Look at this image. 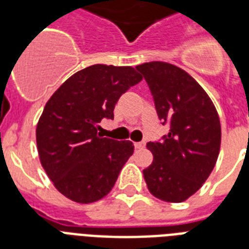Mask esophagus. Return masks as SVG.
<instances>
[{
  "label": "esophagus",
  "mask_w": 249,
  "mask_h": 249,
  "mask_svg": "<svg viewBox=\"0 0 249 249\" xmlns=\"http://www.w3.org/2000/svg\"><path fill=\"white\" fill-rule=\"evenodd\" d=\"M134 146H136V148L142 150V148H144V146H146V142H144V141H142V142H137V143H134Z\"/></svg>",
  "instance_id": "1"
}]
</instances>
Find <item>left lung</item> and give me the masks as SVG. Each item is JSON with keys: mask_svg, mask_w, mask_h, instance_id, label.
Wrapping results in <instances>:
<instances>
[{"mask_svg": "<svg viewBox=\"0 0 249 249\" xmlns=\"http://www.w3.org/2000/svg\"><path fill=\"white\" fill-rule=\"evenodd\" d=\"M147 81L158 116L169 124L161 142H148L151 165L143 170L150 193L181 203L200 189L220 154L221 124L216 107L191 76L165 62L137 66Z\"/></svg>", "mask_w": 249, "mask_h": 249, "instance_id": "left-lung-1", "label": "left lung"}]
</instances>
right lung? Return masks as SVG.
Segmentation results:
<instances>
[{
	"instance_id": "add662e5",
	"label": "right lung",
	"mask_w": 249,
	"mask_h": 249,
	"mask_svg": "<svg viewBox=\"0 0 249 249\" xmlns=\"http://www.w3.org/2000/svg\"><path fill=\"white\" fill-rule=\"evenodd\" d=\"M141 80L133 67L94 64L66 80L45 105L37 150L42 168L66 197L88 204L112 190L134 146L102 138L98 124L113 119L119 98Z\"/></svg>"
}]
</instances>
